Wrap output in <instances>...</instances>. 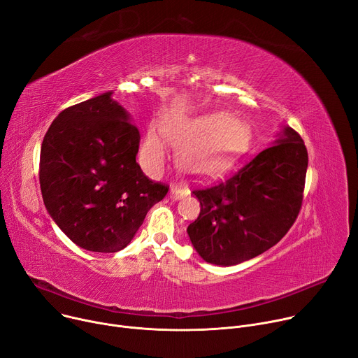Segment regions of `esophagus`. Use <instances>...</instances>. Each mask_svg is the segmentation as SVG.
<instances>
[{
	"mask_svg": "<svg viewBox=\"0 0 358 358\" xmlns=\"http://www.w3.org/2000/svg\"><path fill=\"white\" fill-rule=\"evenodd\" d=\"M187 194H188V188H185V187H182V185L174 184V185L171 187V197H173L174 200L182 199V197L187 196Z\"/></svg>",
	"mask_w": 358,
	"mask_h": 358,
	"instance_id": "esophagus-1",
	"label": "esophagus"
}]
</instances>
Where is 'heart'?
I'll return each mask as SVG.
<instances>
[{"label": "heart", "mask_w": 358, "mask_h": 358, "mask_svg": "<svg viewBox=\"0 0 358 358\" xmlns=\"http://www.w3.org/2000/svg\"><path fill=\"white\" fill-rule=\"evenodd\" d=\"M160 134L155 127L141 144V159L151 174H158L166 164L167 142L177 148L181 167L199 176H213L229 169L247 150L251 129L244 121L229 113H213L199 118H166Z\"/></svg>", "instance_id": "obj_1"}]
</instances>
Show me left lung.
Returning <instances> with one entry per match:
<instances>
[{
	"label": "left lung",
	"mask_w": 358,
	"mask_h": 358,
	"mask_svg": "<svg viewBox=\"0 0 358 358\" xmlns=\"http://www.w3.org/2000/svg\"><path fill=\"white\" fill-rule=\"evenodd\" d=\"M275 143L233 177L192 191L201 211L187 233L204 262H247L275 245L294 224L303 204L308 154L291 127Z\"/></svg>",
	"instance_id": "left-lung-1"
}]
</instances>
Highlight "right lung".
I'll list each match as a JSON object with an SVG mask.
<instances>
[{"mask_svg":"<svg viewBox=\"0 0 358 358\" xmlns=\"http://www.w3.org/2000/svg\"><path fill=\"white\" fill-rule=\"evenodd\" d=\"M111 94L61 111L40 155L47 211L73 243L94 252L127 247L169 192L138 166L140 131Z\"/></svg>","mask_w":358,"mask_h":358,"instance_id":"add662e5","label":"right lung"}]
</instances>
